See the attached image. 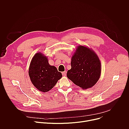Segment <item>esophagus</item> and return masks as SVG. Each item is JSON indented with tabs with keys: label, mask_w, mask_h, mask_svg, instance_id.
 I'll use <instances>...</instances> for the list:
<instances>
[{
	"label": "esophagus",
	"mask_w": 129,
	"mask_h": 129,
	"mask_svg": "<svg viewBox=\"0 0 129 129\" xmlns=\"http://www.w3.org/2000/svg\"><path fill=\"white\" fill-rule=\"evenodd\" d=\"M62 75L63 76H66V71H64L62 72Z\"/></svg>",
	"instance_id": "1"
}]
</instances>
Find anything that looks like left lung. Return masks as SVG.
<instances>
[{
	"mask_svg": "<svg viewBox=\"0 0 129 129\" xmlns=\"http://www.w3.org/2000/svg\"><path fill=\"white\" fill-rule=\"evenodd\" d=\"M71 66L67 73V78L83 89L93 86L100 78V60L95 52L87 47H77L72 56Z\"/></svg>",
	"mask_w": 129,
	"mask_h": 129,
	"instance_id": "left-lung-1",
	"label": "left lung"
}]
</instances>
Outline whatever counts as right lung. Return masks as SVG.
<instances>
[{
    "label": "right lung",
    "mask_w": 129,
    "mask_h": 129,
    "mask_svg": "<svg viewBox=\"0 0 129 129\" xmlns=\"http://www.w3.org/2000/svg\"><path fill=\"white\" fill-rule=\"evenodd\" d=\"M31 83L39 90L43 92L51 90L62 77L57 68L50 66L47 57L38 52L33 58L28 70Z\"/></svg>",
    "instance_id": "add662e5"
}]
</instances>
